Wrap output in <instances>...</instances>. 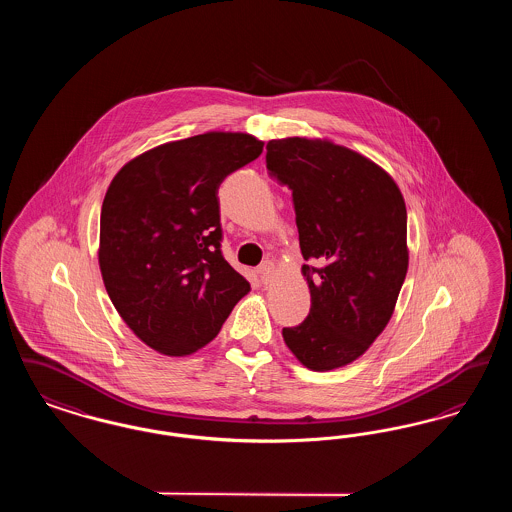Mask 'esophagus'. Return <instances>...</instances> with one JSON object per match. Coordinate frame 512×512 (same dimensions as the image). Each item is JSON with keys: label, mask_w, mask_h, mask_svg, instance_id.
I'll return each mask as SVG.
<instances>
[{"label": "esophagus", "mask_w": 512, "mask_h": 512, "mask_svg": "<svg viewBox=\"0 0 512 512\" xmlns=\"http://www.w3.org/2000/svg\"><path fill=\"white\" fill-rule=\"evenodd\" d=\"M257 274L263 284H268L274 278V265L270 261H265L261 267L257 268Z\"/></svg>", "instance_id": "esophagus-1"}]
</instances>
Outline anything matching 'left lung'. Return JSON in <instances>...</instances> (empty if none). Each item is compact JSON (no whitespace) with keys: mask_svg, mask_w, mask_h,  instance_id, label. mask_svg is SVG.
Segmentation results:
<instances>
[{"mask_svg":"<svg viewBox=\"0 0 512 512\" xmlns=\"http://www.w3.org/2000/svg\"><path fill=\"white\" fill-rule=\"evenodd\" d=\"M267 169L292 190L309 261L311 311L284 341L311 370L349 365L382 334L405 282V199L382 167L330 140H270Z\"/></svg>","mask_w":512,"mask_h":512,"instance_id":"obj_1","label":"left lung"}]
</instances>
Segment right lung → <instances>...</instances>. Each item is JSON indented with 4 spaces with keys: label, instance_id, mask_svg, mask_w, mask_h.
<instances>
[{
    "label": "right lung",
    "instance_id": "add662e5",
    "mask_svg": "<svg viewBox=\"0 0 512 512\" xmlns=\"http://www.w3.org/2000/svg\"><path fill=\"white\" fill-rule=\"evenodd\" d=\"M263 146L244 132H207L149 149L109 184L99 220L103 284L151 349L192 355L249 292L220 251L217 192Z\"/></svg>",
    "mask_w": 512,
    "mask_h": 512
}]
</instances>
